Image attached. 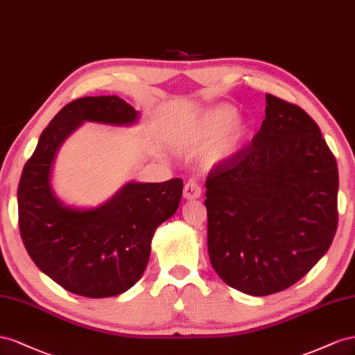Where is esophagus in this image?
<instances>
[{
	"label": "esophagus",
	"instance_id": "obj_1",
	"mask_svg": "<svg viewBox=\"0 0 355 355\" xmlns=\"http://www.w3.org/2000/svg\"><path fill=\"white\" fill-rule=\"evenodd\" d=\"M183 195L186 199H196L202 195V189L200 184L198 183L196 180H190L186 183L184 190H183Z\"/></svg>",
	"mask_w": 355,
	"mask_h": 355
}]
</instances>
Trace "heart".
Wrapping results in <instances>:
<instances>
[{"label":"heart","instance_id":"b5f03b06","mask_svg":"<svg viewBox=\"0 0 355 355\" xmlns=\"http://www.w3.org/2000/svg\"><path fill=\"white\" fill-rule=\"evenodd\" d=\"M247 125L236 119V110L226 104L208 108L195 121L187 134L190 148L199 150L207 147V159L211 162L220 160L239 147L245 138Z\"/></svg>","mask_w":355,"mask_h":355}]
</instances>
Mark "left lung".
Returning a JSON list of instances; mask_svg holds the SVG:
<instances>
[{
  "label": "left lung",
  "instance_id": "left-lung-1",
  "mask_svg": "<svg viewBox=\"0 0 355 355\" xmlns=\"http://www.w3.org/2000/svg\"><path fill=\"white\" fill-rule=\"evenodd\" d=\"M205 186L211 265L247 295L296 284L335 238L336 159L306 111L284 99L266 95L251 144L212 166Z\"/></svg>",
  "mask_w": 355,
  "mask_h": 355
}]
</instances>
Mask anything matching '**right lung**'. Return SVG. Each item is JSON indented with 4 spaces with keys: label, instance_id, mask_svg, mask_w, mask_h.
Listing matches in <instances>:
<instances>
[{
    "label": "right lung",
    "instance_id": "1",
    "mask_svg": "<svg viewBox=\"0 0 355 355\" xmlns=\"http://www.w3.org/2000/svg\"><path fill=\"white\" fill-rule=\"evenodd\" d=\"M138 113L116 95L71 101L52 119L17 189L19 230L29 257L60 287L101 299L125 293L143 275L155 230L177 211L183 180L128 183L95 209L60 204L50 187L56 151L85 120L130 125Z\"/></svg>",
    "mask_w": 355,
    "mask_h": 355
}]
</instances>
